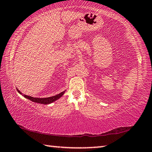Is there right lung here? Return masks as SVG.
Segmentation results:
<instances>
[{"instance_id": "obj_1", "label": "right lung", "mask_w": 152, "mask_h": 152, "mask_svg": "<svg viewBox=\"0 0 152 152\" xmlns=\"http://www.w3.org/2000/svg\"><path fill=\"white\" fill-rule=\"evenodd\" d=\"M19 93H20L21 95H22L23 96L25 97L26 99H28L30 101H33L34 102H37V103H40V104H50V103L53 102L54 101H57V99H59L60 97H61L63 95V94L65 92V91H64L63 92L60 93L59 94L56 95L55 96H50V97H46V98H36V97H33V96H31L28 95H23L22 94V93L19 91L18 89H17Z\"/></svg>"}]
</instances>
